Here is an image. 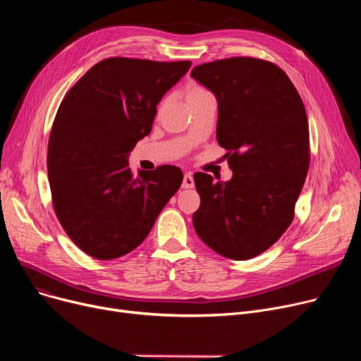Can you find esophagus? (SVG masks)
Returning <instances> with one entry per match:
<instances>
[{
  "mask_svg": "<svg viewBox=\"0 0 361 361\" xmlns=\"http://www.w3.org/2000/svg\"><path fill=\"white\" fill-rule=\"evenodd\" d=\"M193 185H195L193 176L190 173H185L184 178H183V188H192Z\"/></svg>",
  "mask_w": 361,
  "mask_h": 361,
  "instance_id": "obj_1",
  "label": "esophagus"
}]
</instances>
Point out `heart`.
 Here are the masks:
<instances>
[{
	"label": "heart",
	"instance_id": "b5f03b06",
	"mask_svg": "<svg viewBox=\"0 0 361 361\" xmlns=\"http://www.w3.org/2000/svg\"><path fill=\"white\" fill-rule=\"evenodd\" d=\"M185 94H187V102H195V101H199L202 98H206V97H212V93L207 90L206 87L197 85V83H192L188 85L187 90H185Z\"/></svg>",
	"mask_w": 361,
	"mask_h": 361
}]
</instances>
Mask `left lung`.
<instances>
[{
    "label": "left lung",
    "instance_id": "1",
    "mask_svg": "<svg viewBox=\"0 0 361 361\" xmlns=\"http://www.w3.org/2000/svg\"><path fill=\"white\" fill-rule=\"evenodd\" d=\"M192 78L218 99L216 139L230 181L196 173L193 226L218 255L247 260L268 250L294 219L310 165L305 104L276 64L233 56L196 66Z\"/></svg>",
    "mask_w": 361,
    "mask_h": 361
}]
</instances>
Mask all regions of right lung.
Segmentation results:
<instances>
[{
    "mask_svg": "<svg viewBox=\"0 0 361 361\" xmlns=\"http://www.w3.org/2000/svg\"><path fill=\"white\" fill-rule=\"evenodd\" d=\"M190 66L111 56L61 101L48 142V180L56 218L86 255L109 260L135 250L180 188L178 166L135 177L127 155L149 135L157 105Z\"/></svg>",
    "mask_w": 361,
    "mask_h": 361,
    "instance_id": "1",
    "label": "right lung"
}]
</instances>
